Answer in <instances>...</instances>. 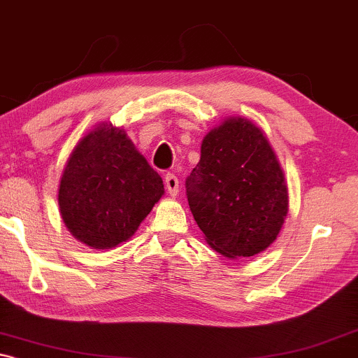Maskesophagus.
I'll return each instance as SVG.
<instances>
[{
  "label": "esophagus",
  "mask_w": 358,
  "mask_h": 358,
  "mask_svg": "<svg viewBox=\"0 0 358 358\" xmlns=\"http://www.w3.org/2000/svg\"><path fill=\"white\" fill-rule=\"evenodd\" d=\"M164 184H166V189H168V192L176 197V195L179 194V179L178 176L173 174V173H168L164 178Z\"/></svg>",
  "instance_id": "obj_1"
}]
</instances>
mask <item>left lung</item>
<instances>
[{"label":"left lung","instance_id":"1","mask_svg":"<svg viewBox=\"0 0 358 358\" xmlns=\"http://www.w3.org/2000/svg\"><path fill=\"white\" fill-rule=\"evenodd\" d=\"M185 192L205 241L228 259L266 251L288 213L282 166L264 131L244 117H229L203 136Z\"/></svg>","mask_w":358,"mask_h":358}]
</instances>
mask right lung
Masks as SVG:
<instances>
[{
	"label": "right lung",
	"mask_w": 358,
	"mask_h": 358,
	"mask_svg": "<svg viewBox=\"0 0 358 358\" xmlns=\"http://www.w3.org/2000/svg\"><path fill=\"white\" fill-rule=\"evenodd\" d=\"M163 194V179L125 130L101 124L73 148L58 205L73 236L92 249H110L134 236Z\"/></svg>",
	"instance_id": "add662e5"
}]
</instances>
